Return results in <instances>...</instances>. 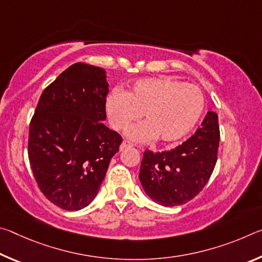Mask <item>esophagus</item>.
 Listing matches in <instances>:
<instances>
[{"label": "esophagus", "mask_w": 262, "mask_h": 262, "mask_svg": "<svg viewBox=\"0 0 262 262\" xmlns=\"http://www.w3.org/2000/svg\"><path fill=\"white\" fill-rule=\"evenodd\" d=\"M129 147H132V143H129V142H127V141H123L122 143H121V145H120V150L122 151L123 149L129 148Z\"/></svg>", "instance_id": "1"}]
</instances>
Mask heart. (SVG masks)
<instances>
[{"instance_id":"obj_1","label":"heart","mask_w":262,"mask_h":262,"mask_svg":"<svg viewBox=\"0 0 262 262\" xmlns=\"http://www.w3.org/2000/svg\"><path fill=\"white\" fill-rule=\"evenodd\" d=\"M205 110L201 90L171 77L137 79L126 92L115 90L105 100L108 122L121 130L141 117L145 119L128 128L127 139L147 143L183 139L196 126Z\"/></svg>"}]
</instances>
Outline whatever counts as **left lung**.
I'll return each mask as SVG.
<instances>
[{
	"mask_svg": "<svg viewBox=\"0 0 262 262\" xmlns=\"http://www.w3.org/2000/svg\"><path fill=\"white\" fill-rule=\"evenodd\" d=\"M220 145L219 115L209 111L201 128L170 151H144L139 178L145 194L163 207L185 205L209 180Z\"/></svg>",
	"mask_w": 262,
	"mask_h": 262,
	"instance_id": "1",
	"label": "left lung"
}]
</instances>
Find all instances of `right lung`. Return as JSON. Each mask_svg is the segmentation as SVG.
Wrapping results in <instances>:
<instances>
[{"mask_svg": "<svg viewBox=\"0 0 262 262\" xmlns=\"http://www.w3.org/2000/svg\"><path fill=\"white\" fill-rule=\"evenodd\" d=\"M105 69L77 62L43 90L30 123L29 159L43 195L66 210L95 200L122 139L110 129Z\"/></svg>", "mask_w": 262, "mask_h": 262, "instance_id": "add662e5", "label": "right lung"}]
</instances>
